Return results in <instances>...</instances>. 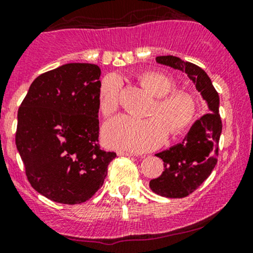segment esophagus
Instances as JSON below:
<instances>
[{
	"label": "esophagus",
	"instance_id": "esophagus-1",
	"mask_svg": "<svg viewBox=\"0 0 253 253\" xmlns=\"http://www.w3.org/2000/svg\"><path fill=\"white\" fill-rule=\"evenodd\" d=\"M118 156H126V157H132V156H137V154L132 153V152H127V151H118L117 152Z\"/></svg>",
	"mask_w": 253,
	"mask_h": 253
}]
</instances>
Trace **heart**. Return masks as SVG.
I'll list each match as a JSON object with an SVG mask.
<instances>
[{
  "label": "heart",
  "mask_w": 253,
  "mask_h": 253,
  "mask_svg": "<svg viewBox=\"0 0 253 253\" xmlns=\"http://www.w3.org/2000/svg\"><path fill=\"white\" fill-rule=\"evenodd\" d=\"M141 82L159 97L149 118L121 115L106 122L102 140L107 147L132 152H146L159 147L169 134L183 131L192 123L197 105L189 94L171 91L175 82L162 72L151 71L141 76ZM122 81L119 76L108 75L101 81L97 94L99 108L104 116H110L118 108Z\"/></svg>",
  "instance_id": "obj_1"
}]
</instances>
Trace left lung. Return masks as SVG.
I'll return each instance as SVG.
<instances>
[{
	"mask_svg": "<svg viewBox=\"0 0 253 253\" xmlns=\"http://www.w3.org/2000/svg\"><path fill=\"white\" fill-rule=\"evenodd\" d=\"M156 60L186 73L208 105V113L194 122L182 142L156 154L164 162V171L149 182L151 189L162 197L184 198L210 176L217 164L222 132L219 96L208 73L197 65L172 55L157 56Z\"/></svg>",
	"mask_w": 253,
	"mask_h": 253,
	"instance_id": "obj_1",
	"label": "left lung"
}]
</instances>
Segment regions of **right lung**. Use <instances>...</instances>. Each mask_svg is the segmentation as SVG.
Listing matches in <instances>:
<instances>
[{
    "mask_svg": "<svg viewBox=\"0 0 253 253\" xmlns=\"http://www.w3.org/2000/svg\"><path fill=\"white\" fill-rule=\"evenodd\" d=\"M100 75L94 64L62 65L40 75L19 107L15 145L28 180L55 203L90 199L117 156L97 145Z\"/></svg>",
    "mask_w": 253,
    "mask_h": 253,
    "instance_id": "1",
    "label": "right lung"
}]
</instances>
